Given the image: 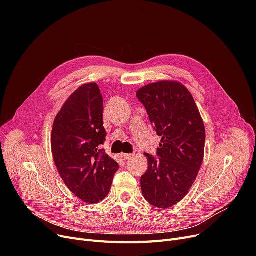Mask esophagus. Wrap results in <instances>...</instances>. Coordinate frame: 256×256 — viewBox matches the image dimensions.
Masks as SVG:
<instances>
[{
  "mask_svg": "<svg viewBox=\"0 0 256 256\" xmlns=\"http://www.w3.org/2000/svg\"><path fill=\"white\" fill-rule=\"evenodd\" d=\"M132 156V154H121V158H124V160H128V158H130Z\"/></svg>",
  "mask_w": 256,
  "mask_h": 256,
  "instance_id": "34e87169",
  "label": "esophagus"
}]
</instances>
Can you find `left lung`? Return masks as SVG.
<instances>
[{
    "label": "left lung",
    "mask_w": 256,
    "mask_h": 256,
    "mask_svg": "<svg viewBox=\"0 0 256 256\" xmlns=\"http://www.w3.org/2000/svg\"><path fill=\"white\" fill-rule=\"evenodd\" d=\"M136 96L162 137L158 158L145 154L148 168L141 176L142 194L156 208H171L190 191L202 164L204 121L192 94L178 82L148 84Z\"/></svg>",
    "instance_id": "1"
}]
</instances>
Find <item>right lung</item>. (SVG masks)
I'll use <instances>...</instances> for the list:
<instances>
[{
	"label": "right lung",
	"mask_w": 256,
	"mask_h": 256,
	"mask_svg": "<svg viewBox=\"0 0 256 256\" xmlns=\"http://www.w3.org/2000/svg\"><path fill=\"white\" fill-rule=\"evenodd\" d=\"M104 100L96 83L84 84L68 98L52 128L50 145L56 167L66 186L86 204L109 194L119 166L100 145L106 132Z\"/></svg>",
	"instance_id": "1"
}]
</instances>
